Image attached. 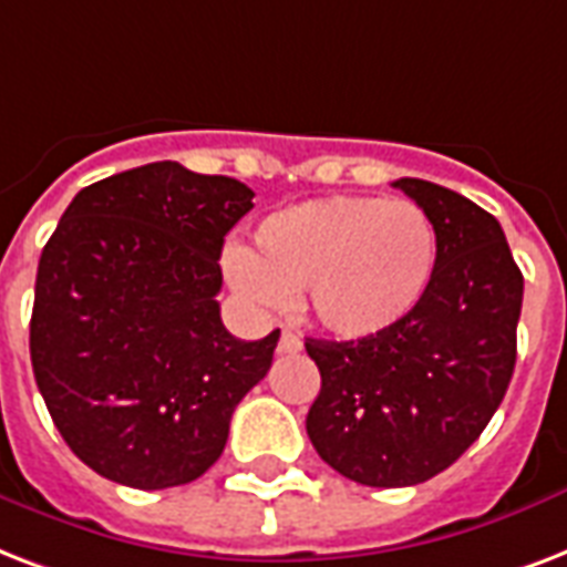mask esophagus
Returning <instances> with one entry per match:
<instances>
[{"mask_svg": "<svg viewBox=\"0 0 567 567\" xmlns=\"http://www.w3.org/2000/svg\"><path fill=\"white\" fill-rule=\"evenodd\" d=\"M278 352H280V354H296V352H301V340H298L296 333L284 331V333H280V340H278Z\"/></svg>", "mask_w": 567, "mask_h": 567, "instance_id": "34e87169", "label": "esophagus"}]
</instances>
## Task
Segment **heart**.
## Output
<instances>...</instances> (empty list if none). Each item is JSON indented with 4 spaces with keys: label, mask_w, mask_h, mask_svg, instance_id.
I'll return each mask as SVG.
<instances>
[{
    "label": "heart",
    "mask_w": 567,
    "mask_h": 567,
    "mask_svg": "<svg viewBox=\"0 0 567 567\" xmlns=\"http://www.w3.org/2000/svg\"><path fill=\"white\" fill-rule=\"evenodd\" d=\"M434 260L437 234L423 206L337 195L269 215L251 251L230 254L227 271L254 301L301 296L322 331L361 340L414 310Z\"/></svg>",
    "instance_id": "b5f03b06"
}]
</instances>
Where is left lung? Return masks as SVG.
<instances>
[{"label":"left lung","mask_w":567,"mask_h":567,"mask_svg":"<svg viewBox=\"0 0 567 567\" xmlns=\"http://www.w3.org/2000/svg\"><path fill=\"white\" fill-rule=\"evenodd\" d=\"M393 186L437 234L423 298L388 331L305 343L322 375L307 434L324 464L370 488L432 480L480 437L515 372L524 305V275L494 215L429 179Z\"/></svg>","instance_id":"obj_1"}]
</instances>
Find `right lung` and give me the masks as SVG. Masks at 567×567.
Segmentation results:
<instances>
[{"instance_id":"right-lung-1","label":"right lung","mask_w":567,"mask_h":567,"mask_svg":"<svg viewBox=\"0 0 567 567\" xmlns=\"http://www.w3.org/2000/svg\"><path fill=\"white\" fill-rule=\"evenodd\" d=\"M254 192L179 162L91 183L43 245L29 349L76 458L138 491L186 485L224 452L280 331L236 340L215 301L224 236Z\"/></svg>"}]
</instances>
